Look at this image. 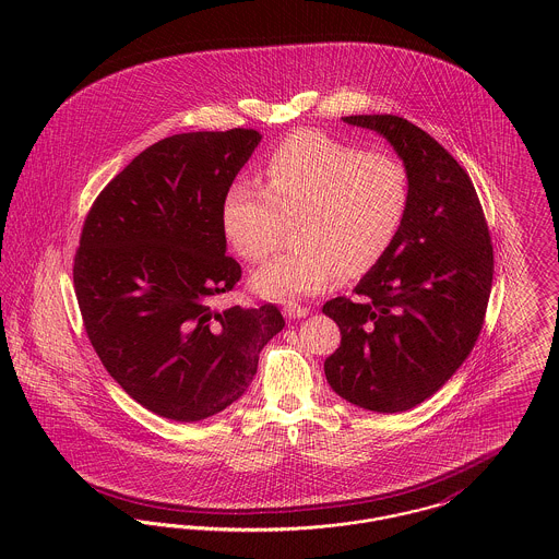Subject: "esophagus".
<instances>
[{"label":"esophagus","instance_id":"1","mask_svg":"<svg viewBox=\"0 0 559 559\" xmlns=\"http://www.w3.org/2000/svg\"><path fill=\"white\" fill-rule=\"evenodd\" d=\"M308 314H310V308H306V306H301V304H295V301L284 304V317H286V319H306Z\"/></svg>","mask_w":559,"mask_h":559}]
</instances>
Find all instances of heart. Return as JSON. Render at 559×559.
<instances>
[{
  "mask_svg": "<svg viewBox=\"0 0 559 559\" xmlns=\"http://www.w3.org/2000/svg\"><path fill=\"white\" fill-rule=\"evenodd\" d=\"M262 187L237 180L222 200L224 237L249 264L264 262L293 222V247L253 273L255 293L290 299L359 280L394 249L413 180L388 151H361L322 131L284 138L260 167Z\"/></svg>",
  "mask_w": 559,
  "mask_h": 559,
  "instance_id": "obj_1",
  "label": "heart"
}]
</instances>
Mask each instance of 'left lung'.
<instances>
[{
  "instance_id": "8db88e82",
  "label": "left lung",
  "mask_w": 559,
  "mask_h": 559,
  "mask_svg": "<svg viewBox=\"0 0 559 559\" xmlns=\"http://www.w3.org/2000/svg\"><path fill=\"white\" fill-rule=\"evenodd\" d=\"M379 131L406 163L413 200L390 255L322 314L342 333L324 361L331 390L399 413L430 399L478 342L492 286V242L476 187L435 138L392 114L346 116Z\"/></svg>"
}]
</instances>
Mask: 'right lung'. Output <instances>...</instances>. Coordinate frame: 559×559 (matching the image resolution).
<instances>
[{"label":"right lung","mask_w":559,"mask_h":559,"mask_svg":"<svg viewBox=\"0 0 559 559\" xmlns=\"http://www.w3.org/2000/svg\"><path fill=\"white\" fill-rule=\"evenodd\" d=\"M258 142L253 129L165 138L96 195L81 228L73 282L87 340L131 399L174 421L239 400L286 324L273 304H211L242 273L219 209Z\"/></svg>","instance_id":"obj_1"}]
</instances>
